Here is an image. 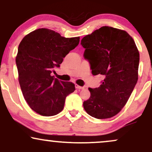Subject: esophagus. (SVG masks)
I'll return each instance as SVG.
<instances>
[{
  "label": "esophagus",
  "instance_id": "1",
  "mask_svg": "<svg viewBox=\"0 0 152 152\" xmlns=\"http://www.w3.org/2000/svg\"><path fill=\"white\" fill-rule=\"evenodd\" d=\"M75 87H76V89H78V90H82V89H83V87H82V86H78V85H77V84H76V85H75Z\"/></svg>",
  "mask_w": 152,
  "mask_h": 152
}]
</instances>
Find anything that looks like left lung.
I'll use <instances>...</instances> for the list:
<instances>
[{
	"label": "left lung",
	"instance_id": "obj_1",
	"mask_svg": "<svg viewBox=\"0 0 152 152\" xmlns=\"http://www.w3.org/2000/svg\"><path fill=\"white\" fill-rule=\"evenodd\" d=\"M92 74L102 76L98 88H90L83 102L90 116L98 119L114 116L126 105L137 82L140 54L135 41L125 31L102 26L80 43Z\"/></svg>",
	"mask_w": 152,
	"mask_h": 152
}]
</instances>
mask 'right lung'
Instances as JSON below:
<instances>
[{
	"label": "right lung",
	"instance_id": "obj_1",
	"mask_svg": "<svg viewBox=\"0 0 152 152\" xmlns=\"http://www.w3.org/2000/svg\"><path fill=\"white\" fill-rule=\"evenodd\" d=\"M79 37L64 38L48 28L31 32L20 42L16 57L19 82L25 100L42 116H55L64 109L75 85L54 78V69L79 43Z\"/></svg>",
	"mask_w": 152,
	"mask_h": 152
}]
</instances>
